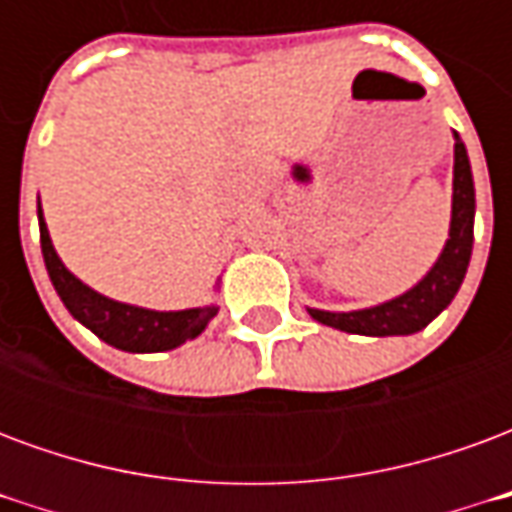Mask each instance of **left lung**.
Returning <instances> with one entry per match:
<instances>
[{
    "mask_svg": "<svg viewBox=\"0 0 512 512\" xmlns=\"http://www.w3.org/2000/svg\"><path fill=\"white\" fill-rule=\"evenodd\" d=\"M455 136V164H452V219L450 238L441 249L439 260L433 263L417 285L406 290L403 296L367 307V310L329 312L312 310V318L323 326H332L348 334H365V337H395V334L422 332L441 310L450 307L455 293L461 288L469 257L474 244V180L472 164L466 156V145L461 136Z\"/></svg>",
    "mask_w": 512,
    "mask_h": 512,
    "instance_id": "1",
    "label": "left lung"
}]
</instances>
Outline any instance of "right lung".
Masks as SVG:
<instances>
[{"label": "right lung", "mask_w": 512, "mask_h": 512, "mask_svg": "<svg viewBox=\"0 0 512 512\" xmlns=\"http://www.w3.org/2000/svg\"><path fill=\"white\" fill-rule=\"evenodd\" d=\"M38 222H40V249L46 260V271L57 296L68 307L76 321L87 326L95 337H101L104 343L115 345L128 354H158V351H172L186 340H194L205 332V326L213 321V315L219 312L216 304L205 307H191V310L158 312L123 304V301L101 296L98 290L84 285L82 279L73 277L65 268V263L57 255V249L51 244L49 227L43 219L38 202Z\"/></svg>", "instance_id": "right-lung-1"}]
</instances>
